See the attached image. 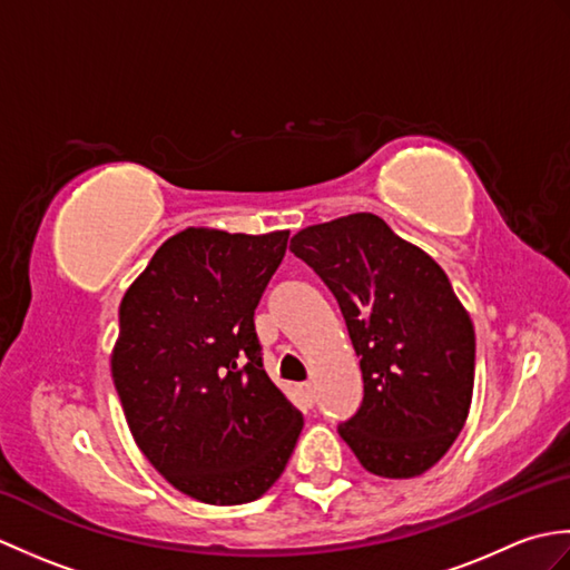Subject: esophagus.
<instances>
[{
	"instance_id": "esophagus-1",
	"label": "esophagus",
	"mask_w": 570,
	"mask_h": 570,
	"mask_svg": "<svg viewBox=\"0 0 570 570\" xmlns=\"http://www.w3.org/2000/svg\"><path fill=\"white\" fill-rule=\"evenodd\" d=\"M298 392H301V396L306 399V402H316V386H313V382H301L298 384Z\"/></svg>"
}]
</instances>
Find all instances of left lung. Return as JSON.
I'll return each mask as SVG.
<instances>
[{
  "label": "left lung",
  "instance_id": "obj_1",
  "mask_svg": "<svg viewBox=\"0 0 570 570\" xmlns=\"http://www.w3.org/2000/svg\"><path fill=\"white\" fill-rule=\"evenodd\" d=\"M292 252L337 298L360 355L365 396L337 433L372 475H423L465 426L470 313L441 266L372 213L298 229Z\"/></svg>",
  "mask_w": 570,
  "mask_h": 570
}]
</instances>
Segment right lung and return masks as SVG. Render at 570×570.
<instances>
[{"label": "right lung", "instance_id": "obj_1", "mask_svg": "<svg viewBox=\"0 0 570 570\" xmlns=\"http://www.w3.org/2000/svg\"><path fill=\"white\" fill-rule=\"evenodd\" d=\"M286 242L288 229L186 227L119 304L110 365L131 439L166 482L205 504L259 500L304 429L254 333Z\"/></svg>", "mask_w": 570, "mask_h": 570}]
</instances>
